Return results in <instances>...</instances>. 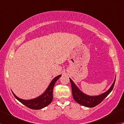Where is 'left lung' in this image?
<instances>
[{"label":"left lung","mask_w":124,"mask_h":124,"mask_svg":"<svg viewBox=\"0 0 124 124\" xmlns=\"http://www.w3.org/2000/svg\"><path fill=\"white\" fill-rule=\"evenodd\" d=\"M70 80L71 82V89H72V97L74 100L82 106L87 107H93L102 102V100L110 93L114 87L116 78L108 91L97 96H89L85 94L77 87V86L75 85V83L71 78H70Z\"/></svg>","instance_id":"8db88e82"}]
</instances>
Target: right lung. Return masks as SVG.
<instances>
[{
    "mask_svg": "<svg viewBox=\"0 0 124 124\" xmlns=\"http://www.w3.org/2000/svg\"><path fill=\"white\" fill-rule=\"evenodd\" d=\"M61 75H59L57 77H56L53 79V80L50 83L49 86L47 87L46 91L42 93L41 95L39 96L37 98H34L32 100H22L17 97L14 93L12 92L13 95H14L15 98L20 102H22L23 104L26 106V107L33 110H39L46 107L48 105L52 102L53 100V87L55 85L56 81L59 79Z\"/></svg>",
    "mask_w": 124,
    "mask_h": 124,
    "instance_id": "obj_1",
    "label": "right lung"
}]
</instances>
